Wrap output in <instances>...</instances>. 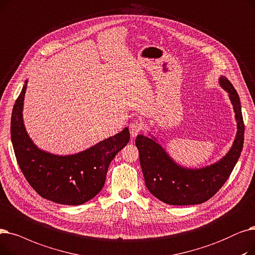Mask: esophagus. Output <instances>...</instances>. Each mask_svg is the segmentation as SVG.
Here are the masks:
<instances>
[{"instance_id":"esophagus-1","label":"esophagus","mask_w":255,"mask_h":255,"mask_svg":"<svg viewBox=\"0 0 255 255\" xmlns=\"http://www.w3.org/2000/svg\"><path fill=\"white\" fill-rule=\"evenodd\" d=\"M128 128H129V132H130L131 138H135L142 130V125L139 123L138 120H134L132 123H130Z\"/></svg>"}]
</instances>
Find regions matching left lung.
Instances as JSON below:
<instances>
[{
  "label": "left lung",
  "instance_id": "8db88e82",
  "mask_svg": "<svg viewBox=\"0 0 255 255\" xmlns=\"http://www.w3.org/2000/svg\"><path fill=\"white\" fill-rule=\"evenodd\" d=\"M219 83L232 101L238 128L232 148L220 161L199 169L184 168L168 155L155 139L143 135L136 138L145 185L154 197L167 204L191 205L209 200L225 184L239 160L245 130L240 98L225 77H220Z\"/></svg>",
  "mask_w": 255,
  "mask_h": 255
}]
</instances>
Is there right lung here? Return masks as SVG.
Segmentation results:
<instances>
[{
    "instance_id": "right-lung-1",
    "label": "right lung",
    "mask_w": 255,
    "mask_h": 255,
    "mask_svg": "<svg viewBox=\"0 0 255 255\" xmlns=\"http://www.w3.org/2000/svg\"><path fill=\"white\" fill-rule=\"evenodd\" d=\"M27 83L13 106L10 128L12 145L22 174L30 186L47 200L66 205L87 202L102 191L109 165L128 143V128L76 154L56 155L41 150L32 142L23 126Z\"/></svg>"
}]
</instances>
